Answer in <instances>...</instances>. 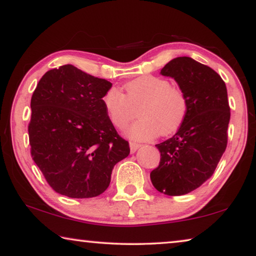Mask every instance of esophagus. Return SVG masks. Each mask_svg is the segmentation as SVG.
<instances>
[{"instance_id":"1","label":"esophagus","mask_w":256,"mask_h":256,"mask_svg":"<svg viewBox=\"0 0 256 256\" xmlns=\"http://www.w3.org/2000/svg\"><path fill=\"white\" fill-rule=\"evenodd\" d=\"M141 144H136V142H130V149H131V152H136V151L140 148Z\"/></svg>"}]
</instances>
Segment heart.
<instances>
[{
    "label": "heart",
    "instance_id": "b5f03b06",
    "mask_svg": "<svg viewBox=\"0 0 256 256\" xmlns=\"http://www.w3.org/2000/svg\"><path fill=\"white\" fill-rule=\"evenodd\" d=\"M125 94L118 89H108L102 104L108 118L116 128H123L136 116L138 118L126 130L128 136L136 141L151 140L160 133H174L188 114V99L178 88L159 76H146L125 84Z\"/></svg>",
    "mask_w": 256,
    "mask_h": 256
}]
</instances>
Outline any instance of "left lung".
Segmentation results:
<instances>
[{
	"label": "left lung",
	"mask_w": 256,
	"mask_h": 256,
	"mask_svg": "<svg viewBox=\"0 0 256 256\" xmlns=\"http://www.w3.org/2000/svg\"><path fill=\"white\" fill-rule=\"evenodd\" d=\"M160 74L178 84L188 99V114L174 136L156 144L162 158L150 178L159 192L184 196L210 178L226 150L227 88L218 73L188 56L170 60Z\"/></svg>",
	"instance_id": "left-lung-1"
}]
</instances>
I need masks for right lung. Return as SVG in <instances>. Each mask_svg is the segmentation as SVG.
Returning a JSON list of instances; mask_svg holds the SVG:
<instances>
[{
    "label": "right lung",
    "instance_id": "add662e5",
    "mask_svg": "<svg viewBox=\"0 0 256 256\" xmlns=\"http://www.w3.org/2000/svg\"><path fill=\"white\" fill-rule=\"evenodd\" d=\"M112 84L66 64L47 71L32 97V156L62 196H100L116 164L130 154L108 118L102 97Z\"/></svg>",
    "mask_w": 256,
    "mask_h": 256
}]
</instances>
